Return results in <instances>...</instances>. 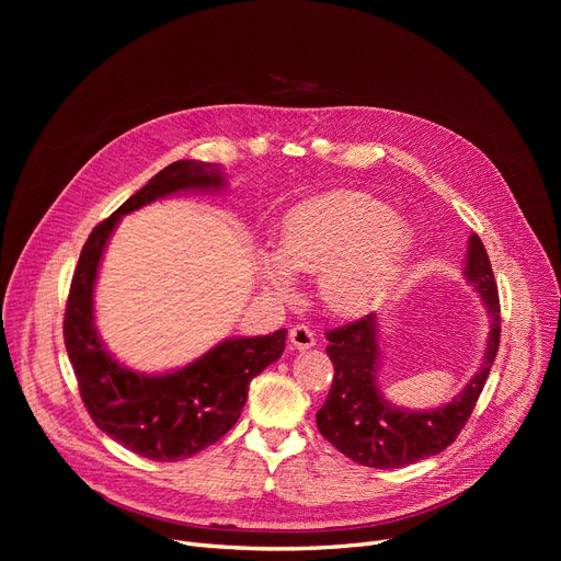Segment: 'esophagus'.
Here are the masks:
<instances>
[{
	"mask_svg": "<svg viewBox=\"0 0 561 561\" xmlns=\"http://www.w3.org/2000/svg\"><path fill=\"white\" fill-rule=\"evenodd\" d=\"M288 341L296 350H309L316 345V334L307 325H293L288 332Z\"/></svg>",
	"mask_w": 561,
	"mask_h": 561,
	"instance_id": "1",
	"label": "esophagus"
}]
</instances>
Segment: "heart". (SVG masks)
Instances as JSON below:
<instances>
[{
  "instance_id": "1",
  "label": "heart",
  "mask_w": 561,
  "mask_h": 561,
  "mask_svg": "<svg viewBox=\"0 0 561 561\" xmlns=\"http://www.w3.org/2000/svg\"><path fill=\"white\" fill-rule=\"evenodd\" d=\"M411 250V227L366 193L336 191L307 199L282 222L277 252H263L259 275L277 293L296 273H318L320 300L334 316L375 309L400 277Z\"/></svg>"
}]
</instances>
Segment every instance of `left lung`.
<instances>
[{"label":"left lung","mask_w":561,"mask_h":561,"mask_svg":"<svg viewBox=\"0 0 561 561\" xmlns=\"http://www.w3.org/2000/svg\"><path fill=\"white\" fill-rule=\"evenodd\" d=\"M468 286L489 318L484 359L468 385L446 404L434 409H407L385 398L379 389L381 328L370 313L352 325L328 332V355L334 364L330 396L318 409L316 425L330 444L347 459L370 468H400L444 453L486 385L500 345L497 288L486 250L478 233L468 236L463 273Z\"/></svg>","instance_id":"left-lung-1"}]
</instances>
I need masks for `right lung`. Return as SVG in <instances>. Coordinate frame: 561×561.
I'll list each match as a JSON object with an SVG mask.
<instances>
[{
    "label": "right lung",
    "instance_id": "right-lung-1",
    "mask_svg": "<svg viewBox=\"0 0 561 561\" xmlns=\"http://www.w3.org/2000/svg\"><path fill=\"white\" fill-rule=\"evenodd\" d=\"M225 188L222 165L170 163L93 229L72 277L64 334L88 414L106 436L154 461L188 459L227 434L245 407L252 377L282 357L286 330L222 339L191 364L165 373L134 370L111 355L95 325L100 265L123 216L163 197Z\"/></svg>",
    "mask_w": 561,
    "mask_h": 561
}]
</instances>
